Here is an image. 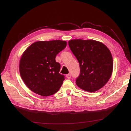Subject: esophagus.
Wrapping results in <instances>:
<instances>
[{"mask_svg": "<svg viewBox=\"0 0 131 131\" xmlns=\"http://www.w3.org/2000/svg\"><path fill=\"white\" fill-rule=\"evenodd\" d=\"M71 77V76L70 74H67V75H66V77L67 79H70Z\"/></svg>", "mask_w": 131, "mask_h": 131, "instance_id": "esophagus-1", "label": "esophagus"}]
</instances>
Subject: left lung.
Listing matches in <instances>:
<instances>
[{
	"mask_svg": "<svg viewBox=\"0 0 131 131\" xmlns=\"http://www.w3.org/2000/svg\"><path fill=\"white\" fill-rule=\"evenodd\" d=\"M68 45L80 64L77 86L89 92H96L105 86L113 69V57L107 47L93 39H72Z\"/></svg>",
	"mask_w": 131,
	"mask_h": 131,
	"instance_id": "1",
	"label": "left lung"
}]
</instances>
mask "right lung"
Listing matches in <instances>:
<instances>
[{
  "label": "right lung",
  "mask_w": 131,
  "mask_h": 131,
  "mask_svg": "<svg viewBox=\"0 0 131 131\" xmlns=\"http://www.w3.org/2000/svg\"><path fill=\"white\" fill-rule=\"evenodd\" d=\"M66 46L67 42L62 40L39 41L23 52L19 63L20 76L32 92L47 97L59 90L65 79L59 73L60 65L55 58Z\"/></svg>",
  "instance_id": "obj_1"
}]
</instances>
